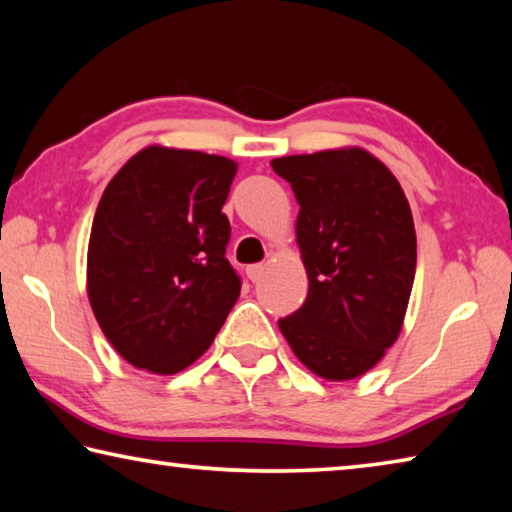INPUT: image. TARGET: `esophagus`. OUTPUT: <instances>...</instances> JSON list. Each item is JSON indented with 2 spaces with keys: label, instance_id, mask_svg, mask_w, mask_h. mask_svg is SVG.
<instances>
[{
  "label": "esophagus",
  "instance_id": "esophagus-1",
  "mask_svg": "<svg viewBox=\"0 0 512 512\" xmlns=\"http://www.w3.org/2000/svg\"><path fill=\"white\" fill-rule=\"evenodd\" d=\"M264 268H266L264 264H253V266L246 268V275H248L253 282H259V280H262V275H264Z\"/></svg>",
  "mask_w": 512,
  "mask_h": 512
}]
</instances>
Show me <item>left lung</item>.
<instances>
[{"label":"left lung","instance_id":"left-lung-1","mask_svg":"<svg viewBox=\"0 0 512 512\" xmlns=\"http://www.w3.org/2000/svg\"><path fill=\"white\" fill-rule=\"evenodd\" d=\"M271 167L300 205L296 237L309 277L307 300L277 325L314 375L359 377L404 323L418 259L409 201L363 149L287 155Z\"/></svg>","mask_w":512,"mask_h":512}]
</instances>
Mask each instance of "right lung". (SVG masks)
I'll return each instance as SVG.
<instances>
[{
	"mask_svg": "<svg viewBox=\"0 0 512 512\" xmlns=\"http://www.w3.org/2000/svg\"><path fill=\"white\" fill-rule=\"evenodd\" d=\"M237 162L146 146L103 192L88 248L97 323L131 366L173 375L210 348L241 277L225 259L221 212Z\"/></svg>",
	"mask_w": 512,
	"mask_h": 512,
	"instance_id": "1",
	"label": "right lung"
}]
</instances>
